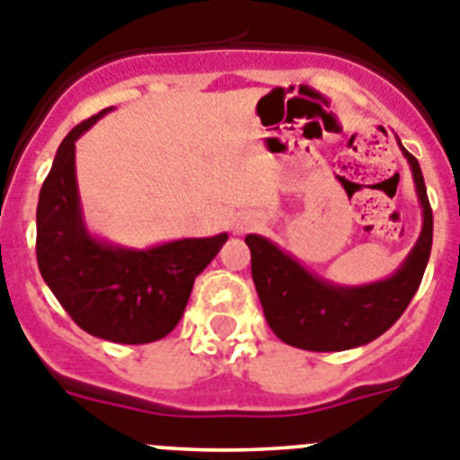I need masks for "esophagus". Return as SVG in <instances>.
Here are the masks:
<instances>
[{
    "label": "esophagus",
    "mask_w": 460,
    "mask_h": 460,
    "mask_svg": "<svg viewBox=\"0 0 460 460\" xmlns=\"http://www.w3.org/2000/svg\"><path fill=\"white\" fill-rule=\"evenodd\" d=\"M256 218H253V216H239L237 221H234V226H233V230L237 234H244V233H249V230H253V227H256Z\"/></svg>",
    "instance_id": "1"
}]
</instances>
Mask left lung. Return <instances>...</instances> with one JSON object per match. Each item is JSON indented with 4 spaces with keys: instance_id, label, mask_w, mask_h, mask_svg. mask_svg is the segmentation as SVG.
Returning <instances> with one entry per match:
<instances>
[{
    "instance_id": "8db88e82",
    "label": "left lung",
    "mask_w": 460,
    "mask_h": 460,
    "mask_svg": "<svg viewBox=\"0 0 460 460\" xmlns=\"http://www.w3.org/2000/svg\"><path fill=\"white\" fill-rule=\"evenodd\" d=\"M400 144V141H398ZM417 186L423 226L410 256L388 279L340 286L302 268L296 258L261 234H246L251 274L270 328L281 342L307 351H347L363 347L402 316L426 272L433 246V211L419 160L402 144Z\"/></svg>"
}]
</instances>
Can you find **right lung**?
Here are the masks:
<instances>
[{
    "label": "right lung",
    "mask_w": 460,
    "mask_h": 460,
    "mask_svg": "<svg viewBox=\"0 0 460 460\" xmlns=\"http://www.w3.org/2000/svg\"><path fill=\"white\" fill-rule=\"evenodd\" d=\"M111 109L76 125L55 153L39 192L37 262L78 328L109 342L146 344L174 331L195 277L214 261L227 234L128 249L90 233L76 186V141Z\"/></svg>",
    "instance_id": "obj_1"
}]
</instances>
